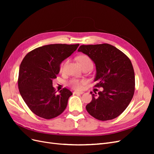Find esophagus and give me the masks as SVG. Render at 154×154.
I'll return each mask as SVG.
<instances>
[{
  "instance_id": "1",
  "label": "esophagus",
  "mask_w": 154,
  "mask_h": 154,
  "mask_svg": "<svg viewBox=\"0 0 154 154\" xmlns=\"http://www.w3.org/2000/svg\"><path fill=\"white\" fill-rule=\"evenodd\" d=\"M73 94H83V92H78V91H74L73 92Z\"/></svg>"
}]
</instances>
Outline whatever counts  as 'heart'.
Returning a JSON list of instances; mask_svg holds the SVG:
<instances>
[{"label": "heart", "mask_w": 154, "mask_h": 154, "mask_svg": "<svg viewBox=\"0 0 154 154\" xmlns=\"http://www.w3.org/2000/svg\"><path fill=\"white\" fill-rule=\"evenodd\" d=\"M78 60L81 64L82 67L86 66V65L92 63L90 58L88 57L87 55H85V54H82L79 56L78 57ZM66 64H67V61L63 62V63H61L60 67V71L63 72L65 71ZM86 83H87V80H84V79H82V80H80V79H77V78H71L70 79L69 81H67V85L69 87L72 88V89L79 91V90H81L83 86L85 85Z\"/></svg>", "instance_id": "1"}]
</instances>
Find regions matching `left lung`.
Here are the masks:
<instances>
[{
  "label": "left lung",
  "mask_w": 154,
  "mask_h": 154,
  "mask_svg": "<svg viewBox=\"0 0 154 154\" xmlns=\"http://www.w3.org/2000/svg\"><path fill=\"white\" fill-rule=\"evenodd\" d=\"M78 51L89 57L94 62L97 81L96 87L103 91L92 94L86 106L90 115L101 121L117 118L131 101L135 91V75L129 58L114 46L102 44L82 45Z\"/></svg>",
  "instance_id": "1"
}]
</instances>
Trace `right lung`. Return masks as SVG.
Wrapping results in <instances>:
<instances>
[{
    "instance_id": "right-lung-1",
    "label": "right lung",
    "mask_w": 154,
    "mask_h": 154,
    "mask_svg": "<svg viewBox=\"0 0 154 154\" xmlns=\"http://www.w3.org/2000/svg\"><path fill=\"white\" fill-rule=\"evenodd\" d=\"M79 44H50L36 48L22 61L18 73L20 94L29 109L46 119L57 117L67 105L72 93L66 88L57 94L53 80L60 72V65L70 57Z\"/></svg>"
}]
</instances>
